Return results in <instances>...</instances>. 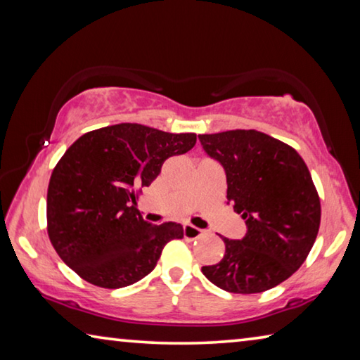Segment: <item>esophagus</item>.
Wrapping results in <instances>:
<instances>
[{
    "mask_svg": "<svg viewBox=\"0 0 360 360\" xmlns=\"http://www.w3.org/2000/svg\"><path fill=\"white\" fill-rule=\"evenodd\" d=\"M205 231L198 227H193L191 224H184V236L188 240H195L198 238V236H202Z\"/></svg>",
    "mask_w": 360,
    "mask_h": 360,
    "instance_id": "obj_1",
    "label": "esophagus"
}]
</instances>
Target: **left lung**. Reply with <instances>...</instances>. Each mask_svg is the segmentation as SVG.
I'll use <instances>...</instances> for the list:
<instances>
[{
	"label": "left lung",
	"instance_id": "8db88e82",
	"mask_svg": "<svg viewBox=\"0 0 360 360\" xmlns=\"http://www.w3.org/2000/svg\"><path fill=\"white\" fill-rule=\"evenodd\" d=\"M198 139L222 165L229 203L248 227L241 240L222 238L224 257L203 266V275L233 294L275 288L302 266L319 231L321 202L307 163L294 148L255 130Z\"/></svg>",
	"mask_w": 360,
	"mask_h": 360
}]
</instances>
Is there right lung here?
<instances>
[{"mask_svg": "<svg viewBox=\"0 0 360 360\" xmlns=\"http://www.w3.org/2000/svg\"><path fill=\"white\" fill-rule=\"evenodd\" d=\"M195 133H167L139 124L89 131L53 168L47 188V233L66 265L85 281L119 289L154 270L162 249L181 238L179 224L146 222L138 192L163 162L186 154Z\"/></svg>", "mask_w": 360, "mask_h": 360, "instance_id": "1", "label": "right lung"}]
</instances>
